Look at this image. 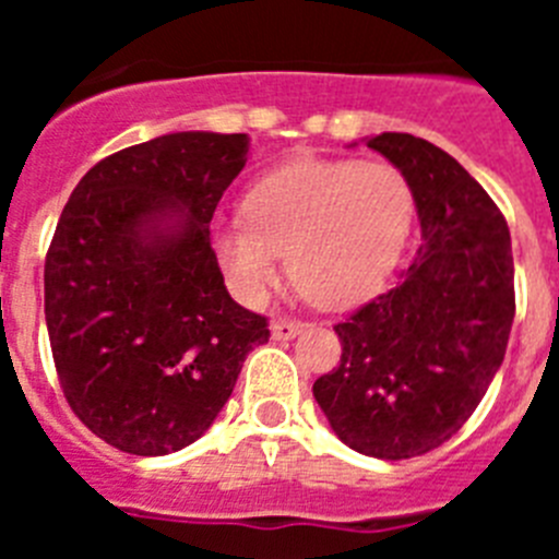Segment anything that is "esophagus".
I'll return each instance as SVG.
<instances>
[{"mask_svg":"<svg viewBox=\"0 0 559 559\" xmlns=\"http://www.w3.org/2000/svg\"><path fill=\"white\" fill-rule=\"evenodd\" d=\"M305 324L299 322V319H274L271 322V335H274L276 341H288L294 338V335L302 333Z\"/></svg>","mask_w":559,"mask_h":559,"instance_id":"obj_1","label":"esophagus"}]
</instances>
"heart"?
Wrapping results in <instances>:
<instances>
[{
	"mask_svg": "<svg viewBox=\"0 0 559 559\" xmlns=\"http://www.w3.org/2000/svg\"><path fill=\"white\" fill-rule=\"evenodd\" d=\"M414 218L412 181L392 162L299 159L257 181L243 215L221 221L215 249L246 299H263L288 254L310 302L341 308L383 285Z\"/></svg>",
	"mask_w": 559,
	"mask_h": 559,
	"instance_id": "1",
	"label": "heart"
}]
</instances>
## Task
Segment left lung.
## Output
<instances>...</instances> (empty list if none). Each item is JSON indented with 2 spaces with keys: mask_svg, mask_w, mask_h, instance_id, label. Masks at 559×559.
I'll return each mask as SVG.
<instances>
[{
  "mask_svg": "<svg viewBox=\"0 0 559 559\" xmlns=\"http://www.w3.org/2000/svg\"><path fill=\"white\" fill-rule=\"evenodd\" d=\"M406 173L423 246L386 294L335 324L341 364L313 383L335 437L374 459L433 451L467 423L515 319L510 226L451 153L412 133L369 136Z\"/></svg>",
  "mask_w": 559,
  "mask_h": 559,
  "instance_id": "obj_1",
  "label": "left lung"
}]
</instances>
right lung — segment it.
I'll return each instance as SVG.
<instances>
[{
  "label": "right lung",
  "mask_w": 559,
  "mask_h": 559,
  "mask_svg": "<svg viewBox=\"0 0 559 559\" xmlns=\"http://www.w3.org/2000/svg\"><path fill=\"white\" fill-rule=\"evenodd\" d=\"M246 153V133H165L97 162L63 206L44 263L49 347L72 412L117 451L195 442L269 341L210 243Z\"/></svg>",
  "instance_id": "1"
}]
</instances>
